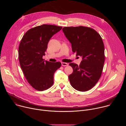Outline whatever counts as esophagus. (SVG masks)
Wrapping results in <instances>:
<instances>
[{
  "label": "esophagus",
  "instance_id": "34e87169",
  "mask_svg": "<svg viewBox=\"0 0 126 126\" xmlns=\"http://www.w3.org/2000/svg\"><path fill=\"white\" fill-rule=\"evenodd\" d=\"M61 64H62V66H67L68 65V64L67 63H65V62H62Z\"/></svg>",
  "mask_w": 126,
  "mask_h": 126
}]
</instances>
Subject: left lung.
<instances>
[{"instance_id": "left-lung-1", "label": "left lung", "mask_w": 126, "mask_h": 126, "mask_svg": "<svg viewBox=\"0 0 126 126\" xmlns=\"http://www.w3.org/2000/svg\"><path fill=\"white\" fill-rule=\"evenodd\" d=\"M62 30L77 56L82 58L79 66L71 63L73 69L68 76L71 86L85 92L92 89L100 79L105 62L104 45L100 35L86 26L64 27Z\"/></svg>"}]
</instances>
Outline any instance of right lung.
<instances>
[{"label": "right lung", "mask_w": 126, "mask_h": 126, "mask_svg": "<svg viewBox=\"0 0 126 126\" xmlns=\"http://www.w3.org/2000/svg\"><path fill=\"white\" fill-rule=\"evenodd\" d=\"M62 27L43 24L32 28L23 35L18 48L21 68L28 83L35 90L42 91L54 83V74L61 66L59 62L45 61L47 45L50 38Z\"/></svg>", "instance_id": "right-lung-1"}]
</instances>
